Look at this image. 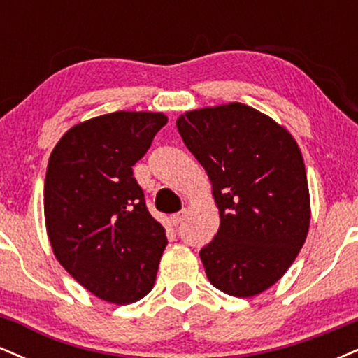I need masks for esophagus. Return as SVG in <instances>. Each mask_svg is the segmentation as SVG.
Returning <instances> with one entry per match:
<instances>
[{
  "mask_svg": "<svg viewBox=\"0 0 358 358\" xmlns=\"http://www.w3.org/2000/svg\"><path fill=\"white\" fill-rule=\"evenodd\" d=\"M185 210H182V212H178V213H173V215L170 217V220H171V224L173 225H178V224H182V220H183V217H185Z\"/></svg>",
  "mask_w": 358,
  "mask_h": 358,
  "instance_id": "esophagus-1",
  "label": "esophagus"
}]
</instances>
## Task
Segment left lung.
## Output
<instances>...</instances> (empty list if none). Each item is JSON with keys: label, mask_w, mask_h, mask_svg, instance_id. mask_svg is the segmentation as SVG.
Masks as SVG:
<instances>
[{"label": "left lung", "mask_w": 358, "mask_h": 358, "mask_svg": "<svg viewBox=\"0 0 358 358\" xmlns=\"http://www.w3.org/2000/svg\"><path fill=\"white\" fill-rule=\"evenodd\" d=\"M176 127L219 207V231L200 250L208 281L231 296H256L282 278L308 236L310 192L298 143L241 102L188 110Z\"/></svg>", "instance_id": "8db88e82"}]
</instances>
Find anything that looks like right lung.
Segmentation results:
<instances>
[{
    "label": "right lung",
    "mask_w": 358,
    "mask_h": 358,
    "mask_svg": "<svg viewBox=\"0 0 358 358\" xmlns=\"http://www.w3.org/2000/svg\"><path fill=\"white\" fill-rule=\"evenodd\" d=\"M166 121L134 110L92 117L71 127L48 159L43 208L53 254L79 285L114 305L150 293L168 244L133 176Z\"/></svg>",
    "instance_id": "1"
}]
</instances>
